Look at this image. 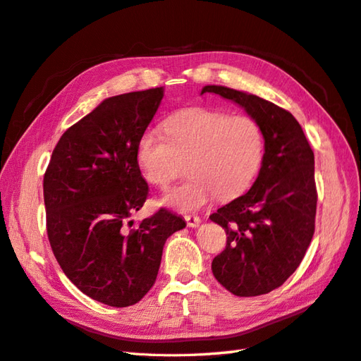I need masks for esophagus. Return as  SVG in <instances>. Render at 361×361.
I'll list each match as a JSON object with an SVG mask.
<instances>
[{"instance_id": "1", "label": "esophagus", "mask_w": 361, "mask_h": 361, "mask_svg": "<svg viewBox=\"0 0 361 361\" xmlns=\"http://www.w3.org/2000/svg\"><path fill=\"white\" fill-rule=\"evenodd\" d=\"M185 221H187L188 227H197L200 224V216H197V215H185Z\"/></svg>"}]
</instances>
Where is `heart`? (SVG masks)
Here are the masks:
<instances>
[{"label": "heart", "instance_id": "1", "mask_svg": "<svg viewBox=\"0 0 361 361\" xmlns=\"http://www.w3.org/2000/svg\"><path fill=\"white\" fill-rule=\"evenodd\" d=\"M167 133L147 129L137 158L145 179L167 188L188 164V182L171 190L161 203L182 212L195 211L216 195L231 200L253 183L264 161L265 140L256 118L206 108H191L169 118Z\"/></svg>", "mask_w": 361, "mask_h": 361}]
</instances>
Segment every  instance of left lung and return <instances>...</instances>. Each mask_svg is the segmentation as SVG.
<instances>
[{"instance_id":"8db88e82","label":"left lung","mask_w":361,"mask_h":361,"mask_svg":"<svg viewBox=\"0 0 361 361\" xmlns=\"http://www.w3.org/2000/svg\"><path fill=\"white\" fill-rule=\"evenodd\" d=\"M241 105L256 118L265 154L256 182L244 195L209 218L227 235L212 272L236 297H257L281 286L301 264L314 233V155L300 123L289 111L256 94L206 85Z\"/></svg>"}]
</instances>
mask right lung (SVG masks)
<instances>
[{
    "label": "right lung",
    "instance_id": "add662e5",
    "mask_svg": "<svg viewBox=\"0 0 361 361\" xmlns=\"http://www.w3.org/2000/svg\"><path fill=\"white\" fill-rule=\"evenodd\" d=\"M162 96L157 87L108 97L61 135L43 176L54 256L76 288L111 307L145 297L167 238L185 227L164 207L129 220L149 194L137 147Z\"/></svg>",
    "mask_w": 361,
    "mask_h": 361
}]
</instances>
